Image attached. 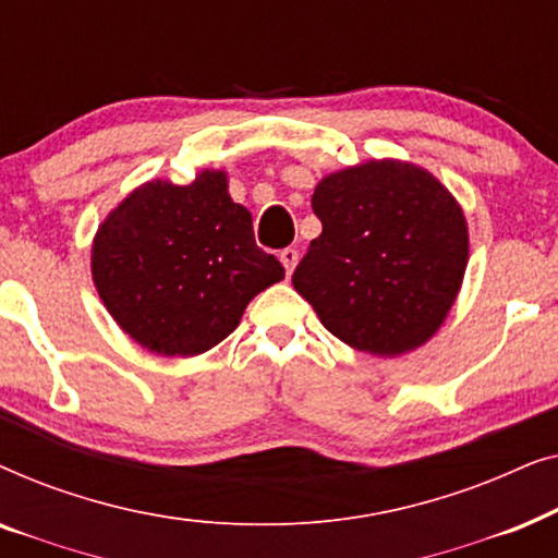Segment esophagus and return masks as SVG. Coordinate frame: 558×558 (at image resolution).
Listing matches in <instances>:
<instances>
[{"label": "esophagus", "mask_w": 558, "mask_h": 558, "mask_svg": "<svg viewBox=\"0 0 558 558\" xmlns=\"http://www.w3.org/2000/svg\"><path fill=\"white\" fill-rule=\"evenodd\" d=\"M279 262L284 264L287 277H292L294 266H296V262H300V251H296V248H284V251H281V254H279Z\"/></svg>", "instance_id": "esophagus-1"}]
</instances>
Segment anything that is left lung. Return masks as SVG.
<instances>
[{
    "label": "left lung",
    "mask_w": 558,
    "mask_h": 558,
    "mask_svg": "<svg viewBox=\"0 0 558 558\" xmlns=\"http://www.w3.org/2000/svg\"><path fill=\"white\" fill-rule=\"evenodd\" d=\"M312 210L323 233L292 284L327 330L376 355L429 340L468 266V223L447 187L422 167L384 159L325 178Z\"/></svg>",
    "instance_id": "8db88e82"
}]
</instances>
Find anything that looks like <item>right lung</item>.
I'll return each instance as SVG.
<instances>
[{
	"mask_svg": "<svg viewBox=\"0 0 558 558\" xmlns=\"http://www.w3.org/2000/svg\"><path fill=\"white\" fill-rule=\"evenodd\" d=\"M98 294L142 348L197 355L228 338L266 287L284 279L256 246L251 213L228 195L226 172L190 185L147 182L98 228L90 256Z\"/></svg>",
	"mask_w": 558,
	"mask_h": 558,
	"instance_id": "1",
	"label": "right lung"
}]
</instances>
